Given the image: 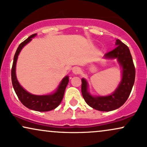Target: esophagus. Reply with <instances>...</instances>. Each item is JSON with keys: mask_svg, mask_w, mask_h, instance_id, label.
<instances>
[{"mask_svg": "<svg viewBox=\"0 0 147 147\" xmlns=\"http://www.w3.org/2000/svg\"><path fill=\"white\" fill-rule=\"evenodd\" d=\"M72 71H73V73L75 74H81L82 71H81V69L78 67H74L73 69H72Z\"/></svg>", "mask_w": 147, "mask_h": 147, "instance_id": "obj_1", "label": "esophagus"}]
</instances>
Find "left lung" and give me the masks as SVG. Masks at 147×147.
I'll use <instances>...</instances> for the list:
<instances>
[{"instance_id": "8db88e82", "label": "left lung", "mask_w": 147, "mask_h": 147, "mask_svg": "<svg viewBox=\"0 0 147 147\" xmlns=\"http://www.w3.org/2000/svg\"><path fill=\"white\" fill-rule=\"evenodd\" d=\"M116 46L114 50L104 56L106 59H117L122 67L121 82L112 95L93 97L88 92L86 80L82 79L81 90L83 98L88 106L99 111H112L123 106L129 97L134 84L136 70L129 48L119 39L116 41Z\"/></svg>"}]
</instances>
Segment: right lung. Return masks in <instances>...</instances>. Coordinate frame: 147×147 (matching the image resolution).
<instances>
[{"label":"right lung","mask_w":147,"mask_h":147,"mask_svg":"<svg viewBox=\"0 0 147 147\" xmlns=\"http://www.w3.org/2000/svg\"><path fill=\"white\" fill-rule=\"evenodd\" d=\"M37 34H33L28 37L25 41L19 45L13 58V62L11 68V81L16 95L24 106L29 109L39 112H47L55 109L59 106L64 96L65 88L69 82V76H65L60 83L57 90L54 93L46 95H35L27 92L22 87L18 82L16 74V65L17 59L21 50L28 43L32 40V38Z\"/></svg>","instance_id":"add662e5"}]
</instances>
